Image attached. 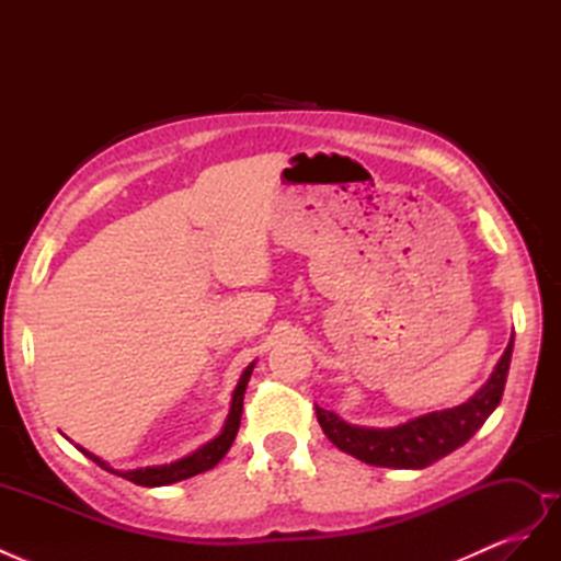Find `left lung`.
Instances as JSON below:
<instances>
[{"label":"left lung","instance_id":"obj_1","mask_svg":"<svg viewBox=\"0 0 561 561\" xmlns=\"http://www.w3.org/2000/svg\"><path fill=\"white\" fill-rule=\"evenodd\" d=\"M513 358V336L505 346L499 365L491 371L486 383L451 410L416 416L393 428H365L346 423L334 412L316 404V414L322 433L342 451L360 458L363 463L381 468H426L451 454L482 428L489 414L496 410Z\"/></svg>","mask_w":561,"mask_h":561}]
</instances>
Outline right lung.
Returning a JSON list of instances; mask_svg holds the SVG:
<instances>
[{"mask_svg": "<svg viewBox=\"0 0 561 561\" xmlns=\"http://www.w3.org/2000/svg\"><path fill=\"white\" fill-rule=\"evenodd\" d=\"M254 369V363H250L245 367V371L239 379V386L233 388V398H231V410L229 416L225 421V428L219 431L217 437H213L210 443H206L203 447H198L196 451H192L190 456L180 458V461L173 463H165V466H147V468H135V470H114L107 461L103 458L91 454L89 449H83L79 445H75L83 456H89L93 463H98L100 468H105L118 478H124L133 484H140V486H165V484H173V482H182L186 478H194L198 472H206L210 468H215L219 461H222L225 454L229 451V447L233 445L236 433H239L241 426V414H243V396H245V386L250 381V375Z\"/></svg>", "mask_w": 561, "mask_h": 561, "instance_id": "right-lung-1", "label": "right lung"}]
</instances>
